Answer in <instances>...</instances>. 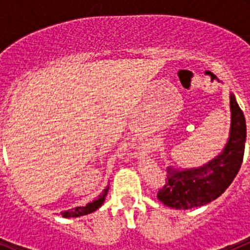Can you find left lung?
Instances as JSON below:
<instances>
[{
  "instance_id": "left-lung-1",
  "label": "left lung",
  "mask_w": 250,
  "mask_h": 250,
  "mask_svg": "<svg viewBox=\"0 0 250 250\" xmlns=\"http://www.w3.org/2000/svg\"><path fill=\"white\" fill-rule=\"evenodd\" d=\"M230 112L229 139L220 154L199 167H167L169 175L158 193V199L163 204L175 209L203 207L219 198L233 183L243 163L247 125L244 114L231 92Z\"/></svg>"
}]
</instances>
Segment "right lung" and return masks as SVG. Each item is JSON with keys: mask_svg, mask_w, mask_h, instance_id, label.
I'll use <instances>...</instances> for the list:
<instances>
[{"mask_svg": "<svg viewBox=\"0 0 250 250\" xmlns=\"http://www.w3.org/2000/svg\"><path fill=\"white\" fill-rule=\"evenodd\" d=\"M107 191H109V187H106V189H104L103 193L98 196V199H95L94 202L86 204L85 207H76L72 208L70 210H63L61 211V215L63 218H77V216L87 215V214L92 213V211L98 210L99 208L104 204L105 202V198L107 195Z\"/></svg>", "mask_w": 250, "mask_h": 250, "instance_id": "1", "label": "right lung"}]
</instances>
